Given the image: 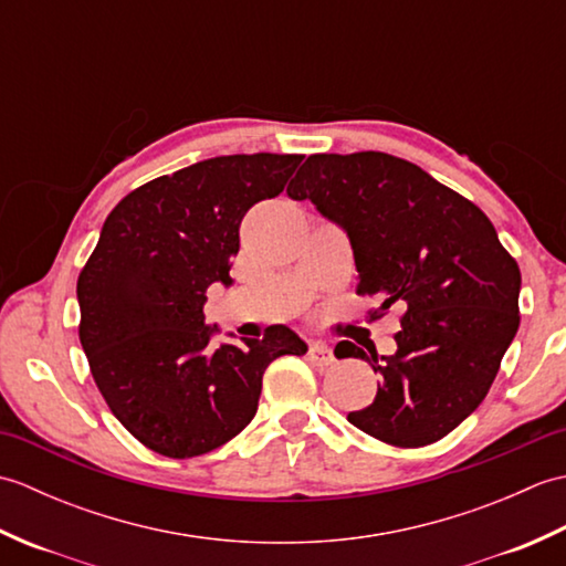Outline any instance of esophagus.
Wrapping results in <instances>:
<instances>
[{"label": "esophagus", "mask_w": 566, "mask_h": 566, "mask_svg": "<svg viewBox=\"0 0 566 566\" xmlns=\"http://www.w3.org/2000/svg\"><path fill=\"white\" fill-rule=\"evenodd\" d=\"M306 355H308V363L314 365V367H321V369H326V367H331L335 363V355H333L331 347L321 345V343H311Z\"/></svg>", "instance_id": "obj_1"}]
</instances>
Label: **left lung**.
Returning a JSON list of instances; mask_svg holds the SVG:
<instances>
[{"mask_svg": "<svg viewBox=\"0 0 566 566\" xmlns=\"http://www.w3.org/2000/svg\"><path fill=\"white\" fill-rule=\"evenodd\" d=\"M286 195L345 228L357 294L381 302L371 321L401 308L394 355L350 343L381 381L347 420L394 448L438 442L484 401L515 338L518 262L476 203L389 153L311 155Z\"/></svg>", "mask_w": 566, "mask_h": 566, "instance_id": "8db88e82", "label": "left lung"}]
</instances>
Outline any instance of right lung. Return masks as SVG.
Returning a JSON list of instances; mask_svg holds the SVG:
<instances>
[{"label": "right lung", "instance_id": "right-lung-1", "mask_svg": "<svg viewBox=\"0 0 566 566\" xmlns=\"http://www.w3.org/2000/svg\"><path fill=\"white\" fill-rule=\"evenodd\" d=\"M304 155H221L134 189L106 216L77 276L80 343L94 384L130 436L187 460L233 440L258 411L272 359L304 355L286 326L211 345L207 290L231 284L238 228L282 195Z\"/></svg>", "mask_w": 566, "mask_h": 566}]
</instances>
